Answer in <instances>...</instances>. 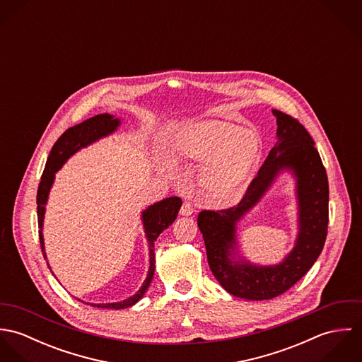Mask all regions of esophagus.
Wrapping results in <instances>:
<instances>
[{
	"label": "esophagus",
	"mask_w": 362,
	"mask_h": 362,
	"mask_svg": "<svg viewBox=\"0 0 362 362\" xmlns=\"http://www.w3.org/2000/svg\"><path fill=\"white\" fill-rule=\"evenodd\" d=\"M180 213H181L182 216H191V214L194 213L192 204H191V202H184L182 206H181V210H180Z\"/></svg>",
	"instance_id": "1"
}]
</instances>
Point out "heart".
<instances>
[{
	"instance_id": "1",
	"label": "heart",
	"mask_w": 362,
	"mask_h": 362,
	"mask_svg": "<svg viewBox=\"0 0 362 362\" xmlns=\"http://www.w3.org/2000/svg\"><path fill=\"white\" fill-rule=\"evenodd\" d=\"M260 152V139L254 131L234 124L210 121L187 132L178 153L192 161L212 157L204 173L209 195L218 202H231L243 191Z\"/></svg>"
}]
</instances>
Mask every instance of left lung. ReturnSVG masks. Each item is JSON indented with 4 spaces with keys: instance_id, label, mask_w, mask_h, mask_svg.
Segmentation results:
<instances>
[{
    "instance_id": "1",
    "label": "left lung",
    "mask_w": 362,
    "mask_h": 362,
    "mask_svg": "<svg viewBox=\"0 0 362 362\" xmlns=\"http://www.w3.org/2000/svg\"><path fill=\"white\" fill-rule=\"evenodd\" d=\"M277 118V144L269 152L258 175L238 205L223 210H202L198 227L204 234L207 262L217 281L230 294L252 300H270L291 288L320 255L329 223L327 174L304 125L291 115L273 110ZM284 169L298 181L299 237L293 251L279 265L258 267L235 260L236 221L254 206Z\"/></svg>"
}]
</instances>
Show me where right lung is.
<instances>
[{
	"mask_svg": "<svg viewBox=\"0 0 362 362\" xmlns=\"http://www.w3.org/2000/svg\"><path fill=\"white\" fill-rule=\"evenodd\" d=\"M119 118H115L114 115L110 114H98L78 125H74L68 128L54 144L52 152L47 158L42 181L39 184L37 189V221H39V238H40V247L43 257H46L45 252V240H43V220H45V211H46V204L49 198V192L52 189V182L55 173L62 167V164L74 155L79 149L89 146L90 144L99 141L100 138H104L110 134H112L118 127H119ZM182 205L181 198L178 197H171L165 198L155 205L148 207L142 213V223L145 228V234L149 243V272L146 276V280L144 281L142 287L139 291L121 301V303H111V304H89L96 308H107V310H124L128 307L135 305L146 293L148 287L151 286V281L155 274V241L160 233H163L168 226L173 224L175 220L178 210Z\"/></svg>",
	"mask_w": 362,
	"mask_h": 362,
	"instance_id": "obj_1",
	"label": "right lung"
}]
</instances>
